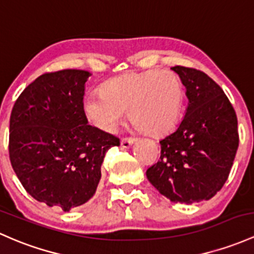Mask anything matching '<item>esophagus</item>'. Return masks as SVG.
<instances>
[{
	"label": "esophagus",
	"mask_w": 254,
	"mask_h": 254,
	"mask_svg": "<svg viewBox=\"0 0 254 254\" xmlns=\"http://www.w3.org/2000/svg\"><path fill=\"white\" fill-rule=\"evenodd\" d=\"M134 139L133 138H124L121 140V146L125 149H129L132 146V144L134 143Z\"/></svg>",
	"instance_id": "obj_1"
}]
</instances>
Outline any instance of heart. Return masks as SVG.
Listing matches in <instances>:
<instances>
[{"mask_svg":"<svg viewBox=\"0 0 254 254\" xmlns=\"http://www.w3.org/2000/svg\"><path fill=\"white\" fill-rule=\"evenodd\" d=\"M184 98V86L176 72H127L105 81L100 93L87 94L83 99V113L97 129L113 133L128 111L135 128L161 137L178 125Z\"/></svg>","mask_w":254,"mask_h":254,"instance_id":"heart-1","label":"heart"}]
</instances>
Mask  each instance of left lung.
Segmentation results:
<instances>
[{
	"label": "left lung",
	"instance_id": "8db88e82",
	"mask_svg": "<svg viewBox=\"0 0 254 254\" xmlns=\"http://www.w3.org/2000/svg\"><path fill=\"white\" fill-rule=\"evenodd\" d=\"M172 70L189 103L178 128L160 140V160L146 177L172 202L190 204L213 197L228 179L239 146L237 117L208 75L179 65Z\"/></svg>",
	"mask_w": 254,
	"mask_h": 254
}]
</instances>
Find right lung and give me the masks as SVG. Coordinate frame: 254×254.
Here are the masks:
<instances>
[{
    "mask_svg": "<svg viewBox=\"0 0 254 254\" xmlns=\"http://www.w3.org/2000/svg\"><path fill=\"white\" fill-rule=\"evenodd\" d=\"M92 73L67 69L30 83L9 121V160L26 192L69 212L95 193L105 154L120 139L88 124L84 83Z\"/></svg>",
    "mask_w": 254,
    "mask_h": 254,
    "instance_id": "add662e5",
    "label": "right lung"
}]
</instances>
